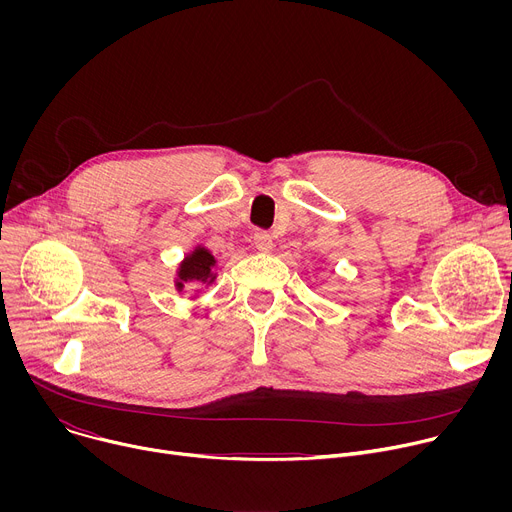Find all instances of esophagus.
Returning <instances> with one entry per match:
<instances>
[{
	"mask_svg": "<svg viewBox=\"0 0 512 512\" xmlns=\"http://www.w3.org/2000/svg\"><path fill=\"white\" fill-rule=\"evenodd\" d=\"M253 245H255L259 251L269 253V251L273 249V239H271V235H269L267 231H257V233L253 235Z\"/></svg>",
	"mask_w": 512,
	"mask_h": 512,
	"instance_id": "34e87169",
	"label": "esophagus"
}]
</instances>
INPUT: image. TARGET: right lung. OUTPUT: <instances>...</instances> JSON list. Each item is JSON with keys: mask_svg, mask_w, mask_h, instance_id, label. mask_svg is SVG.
Segmentation results:
<instances>
[{"mask_svg": "<svg viewBox=\"0 0 512 512\" xmlns=\"http://www.w3.org/2000/svg\"><path fill=\"white\" fill-rule=\"evenodd\" d=\"M214 265V257L204 251V249H196L180 267V279L188 281V279H198V281H206L210 277V267ZM178 287H182V283H178Z\"/></svg>", "mask_w": 512, "mask_h": 512, "instance_id": "1", "label": "right lung"}]
</instances>
